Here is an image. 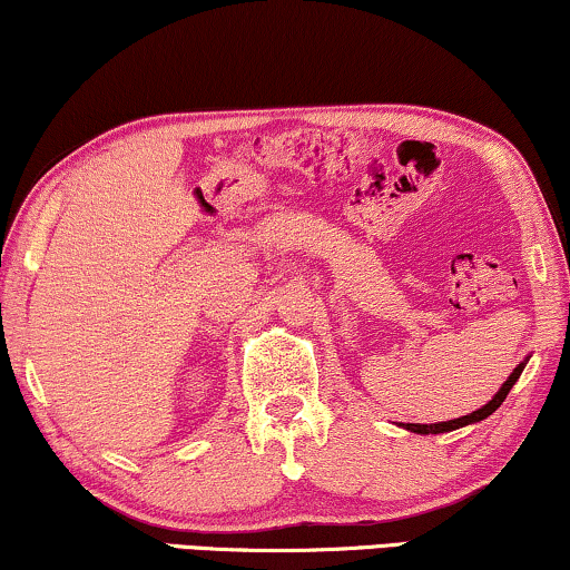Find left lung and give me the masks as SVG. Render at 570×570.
Returning a JSON list of instances; mask_svg holds the SVG:
<instances>
[{"mask_svg":"<svg viewBox=\"0 0 570 570\" xmlns=\"http://www.w3.org/2000/svg\"><path fill=\"white\" fill-rule=\"evenodd\" d=\"M524 365H527V361L524 363H519L517 368H513V373L509 379H505V384L498 389L495 392V396L493 400H490L485 407H480V410H474V412H470V415H464V417H456V420H446V423H431V425H423V423H407V425H402V428H407L410 433H420V435H431V433H449V431H456V428H464V425H472V423H480V420H485V417H490L493 415V412L501 407L503 404V400L505 396H509V392H511V386L517 384L519 381V376H521V371H524Z\"/></svg>","mask_w":570,"mask_h":570,"instance_id":"8db88e82","label":"left lung"}]
</instances>
